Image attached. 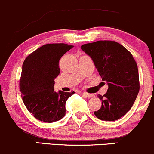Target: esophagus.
Here are the masks:
<instances>
[{
  "mask_svg": "<svg viewBox=\"0 0 154 154\" xmlns=\"http://www.w3.org/2000/svg\"><path fill=\"white\" fill-rule=\"evenodd\" d=\"M82 96H85V97H87V98H93V97H94V94H88V93H85V92H84V93H82Z\"/></svg>",
  "mask_w": 154,
  "mask_h": 154,
  "instance_id": "1",
  "label": "esophagus"
}]
</instances>
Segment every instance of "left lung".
I'll return each mask as SVG.
<instances>
[{"mask_svg":"<svg viewBox=\"0 0 154 154\" xmlns=\"http://www.w3.org/2000/svg\"><path fill=\"white\" fill-rule=\"evenodd\" d=\"M81 49L89 55L102 80L108 82L104 95H98L102 107L94 114L102 121H116L129 111L140 91L138 68L132 54L114 41L85 44Z\"/></svg>","mask_w":154,"mask_h":154,"instance_id":"1","label":"left lung"}]
</instances>
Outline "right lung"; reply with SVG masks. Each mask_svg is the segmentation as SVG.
<instances>
[{
  "label": "right lung",
  "instance_id": "obj_1",
  "mask_svg": "<svg viewBox=\"0 0 154 154\" xmlns=\"http://www.w3.org/2000/svg\"><path fill=\"white\" fill-rule=\"evenodd\" d=\"M73 45L47 44L25 59L20 91L28 110L46 123L59 121L66 115V102L72 93L54 91L55 78L60 74L59 60Z\"/></svg>",
  "mask_w": 154,
  "mask_h": 154
}]
</instances>
